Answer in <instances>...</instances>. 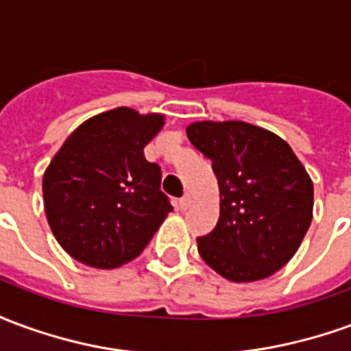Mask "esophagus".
<instances>
[{
  "label": "esophagus",
  "instance_id": "1",
  "mask_svg": "<svg viewBox=\"0 0 351 351\" xmlns=\"http://www.w3.org/2000/svg\"><path fill=\"white\" fill-rule=\"evenodd\" d=\"M191 203H193V199H191V195L188 193V195H184V197L178 201V208H180V210H186V208H190Z\"/></svg>",
  "mask_w": 351,
  "mask_h": 351
}]
</instances>
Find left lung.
Segmentation results:
<instances>
[{
  "label": "left lung",
  "mask_w": 351,
  "mask_h": 351,
  "mask_svg": "<svg viewBox=\"0 0 351 351\" xmlns=\"http://www.w3.org/2000/svg\"><path fill=\"white\" fill-rule=\"evenodd\" d=\"M213 160L220 218L197 241L201 258L229 282H256L280 271L299 250L312 221L314 184L291 146L241 120H201L186 128Z\"/></svg>",
  "instance_id": "8db88e82"
}]
</instances>
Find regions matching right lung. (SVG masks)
<instances>
[{"label":"right lung","mask_w":351,"mask_h":351,"mask_svg":"<svg viewBox=\"0 0 351 351\" xmlns=\"http://www.w3.org/2000/svg\"><path fill=\"white\" fill-rule=\"evenodd\" d=\"M165 114L118 107L88 118L43 175L45 213L60 246L93 269L135 259L173 210L145 146Z\"/></svg>","instance_id":"1"}]
</instances>
